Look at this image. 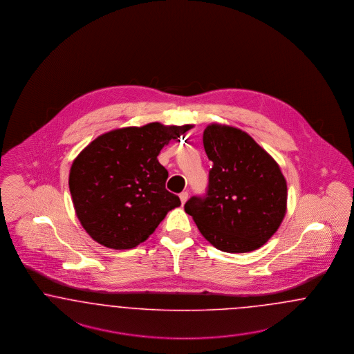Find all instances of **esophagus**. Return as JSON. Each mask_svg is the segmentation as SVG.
Wrapping results in <instances>:
<instances>
[{"instance_id":"obj_1","label":"esophagus","mask_w":354,"mask_h":354,"mask_svg":"<svg viewBox=\"0 0 354 354\" xmlns=\"http://www.w3.org/2000/svg\"><path fill=\"white\" fill-rule=\"evenodd\" d=\"M179 198H180V201H182V204H184L185 201H187V198H188V192L187 191H183L180 195H179Z\"/></svg>"}]
</instances>
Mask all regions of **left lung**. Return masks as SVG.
Instances as JSON below:
<instances>
[{
    "label": "left lung",
    "mask_w": 354,
    "mask_h": 354,
    "mask_svg": "<svg viewBox=\"0 0 354 354\" xmlns=\"http://www.w3.org/2000/svg\"><path fill=\"white\" fill-rule=\"evenodd\" d=\"M212 160L204 195L192 196L184 211L200 233L221 252L261 248L281 225L287 184L277 162L245 131L212 124L203 136Z\"/></svg>",
    "instance_id": "obj_1"
}]
</instances>
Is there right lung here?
Masks as SVG:
<instances>
[{
    "mask_svg": "<svg viewBox=\"0 0 354 354\" xmlns=\"http://www.w3.org/2000/svg\"><path fill=\"white\" fill-rule=\"evenodd\" d=\"M191 125L112 130L91 142L72 163L70 192L86 233L111 249H133L154 233L180 198L166 189L160 150Z\"/></svg>",
    "mask_w": 354,
    "mask_h": 354,
    "instance_id": "obj_1",
    "label": "right lung"
}]
</instances>
